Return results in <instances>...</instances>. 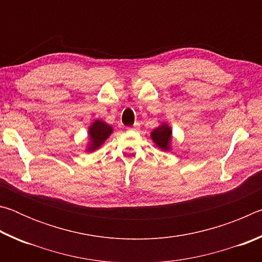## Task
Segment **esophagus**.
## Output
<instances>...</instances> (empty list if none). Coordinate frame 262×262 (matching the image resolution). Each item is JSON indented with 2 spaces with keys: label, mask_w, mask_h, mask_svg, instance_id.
Masks as SVG:
<instances>
[{
  "label": "esophagus",
  "mask_w": 262,
  "mask_h": 262,
  "mask_svg": "<svg viewBox=\"0 0 262 262\" xmlns=\"http://www.w3.org/2000/svg\"><path fill=\"white\" fill-rule=\"evenodd\" d=\"M139 128H140V123H139V122H136L135 125L133 126V127H128V128H127V130L133 132V130H137V129H139Z\"/></svg>",
  "instance_id": "esophagus-1"
}]
</instances>
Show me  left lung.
Instances as JSON below:
<instances>
[{"instance_id": "obj_1", "label": "left lung", "mask_w": 262, "mask_h": 262, "mask_svg": "<svg viewBox=\"0 0 262 262\" xmlns=\"http://www.w3.org/2000/svg\"><path fill=\"white\" fill-rule=\"evenodd\" d=\"M151 136L152 141L156 143L158 148H161L162 150H170V144H171V139H172V130L171 127L167 125V123H162L161 126L155 128V129L151 132Z\"/></svg>"}]
</instances>
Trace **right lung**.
Returning <instances> with one entry per match:
<instances>
[{
  "instance_id": "add662e5",
  "label": "right lung",
  "mask_w": 262,
  "mask_h": 262,
  "mask_svg": "<svg viewBox=\"0 0 262 262\" xmlns=\"http://www.w3.org/2000/svg\"><path fill=\"white\" fill-rule=\"evenodd\" d=\"M113 128L107 123L96 120L92 125L89 127V137H90V142H89V147L86 151H95L104 142L107 140V137L112 134Z\"/></svg>"
}]
</instances>
